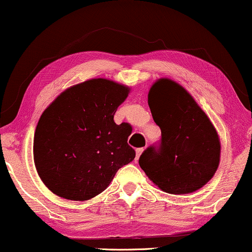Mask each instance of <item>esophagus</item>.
<instances>
[{
	"mask_svg": "<svg viewBox=\"0 0 252 252\" xmlns=\"http://www.w3.org/2000/svg\"><path fill=\"white\" fill-rule=\"evenodd\" d=\"M143 151H144V149H143V148L136 150V160H138L139 156H141V155L143 154Z\"/></svg>",
	"mask_w": 252,
	"mask_h": 252,
	"instance_id": "esophagus-1",
	"label": "esophagus"
}]
</instances>
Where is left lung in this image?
<instances>
[{"instance_id":"left-lung-1","label":"left lung","mask_w":252,"mask_h":252,"mask_svg":"<svg viewBox=\"0 0 252 252\" xmlns=\"http://www.w3.org/2000/svg\"><path fill=\"white\" fill-rule=\"evenodd\" d=\"M148 103L161 130L158 149L150 146L139 166L164 192L189 194L215 174L221 143L215 126L192 95L178 82L158 79L150 88Z\"/></svg>"}]
</instances>
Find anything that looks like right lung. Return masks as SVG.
Listing matches in <instances>:
<instances>
[{
  "mask_svg": "<svg viewBox=\"0 0 252 252\" xmlns=\"http://www.w3.org/2000/svg\"><path fill=\"white\" fill-rule=\"evenodd\" d=\"M128 86L108 79L84 81L60 93L41 114L33 138V160L44 185L56 195L86 201L109 186L133 160L131 126L114 122Z\"/></svg>",
  "mask_w": 252,
  "mask_h": 252,
  "instance_id": "right-lung-1",
  "label": "right lung"
}]
</instances>
